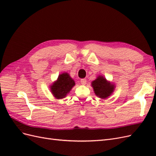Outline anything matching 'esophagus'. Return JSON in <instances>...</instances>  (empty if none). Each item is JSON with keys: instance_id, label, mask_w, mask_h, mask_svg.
I'll return each mask as SVG.
<instances>
[{"instance_id": "34e87169", "label": "esophagus", "mask_w": 156, "mask_h": 156, "mask_svg": "<svg viewBox=\"0 0 156 156\" xmlns=\"http://www.w3.org/2000/svg\"><path fill=\"white\" fill-rule=\"evenodd\" d=\"M81 83L83 84V85H85L87 83V79H81Z\"/></svg>"}]
</instances>
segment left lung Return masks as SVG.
<instances>
[{
	"instance_id": "8db88e82",
	"label": "left lung",
	"mask_w": 156,
	"mask_h": 156,
	"mask_svg": "<svg viewBox=\"0 0 156 156\" xmlns=\"http://www.w3.org/2000/svg\"><path fill=\"white\" fill-rule=\"evenodd\" d=\"M92 87L96 95L101 99H105L110 96L115 90L114 84L108 82L105 78L101 75L92 82Z\"/></svg>"
}]
</instances>
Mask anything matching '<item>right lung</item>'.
Instances as JSON below:
<instances>
[{
    "instance_id": "1",
    "label": "right lung",
    "mask_w": 156,
    "mask_h": 156,
    "mask_svg": "<svg viewBox=\"0 0 156 156\" xmlns=\"http://www.w3.org/2000/svg\"><path fill=\"white\" fill-rule=\"evenodd\" d=\"M74 80L68 73L60 74L57 80L51 86V92L56 99H62L66 96L71 89L75 86Z\"/></svg>"
}]
</instances>
